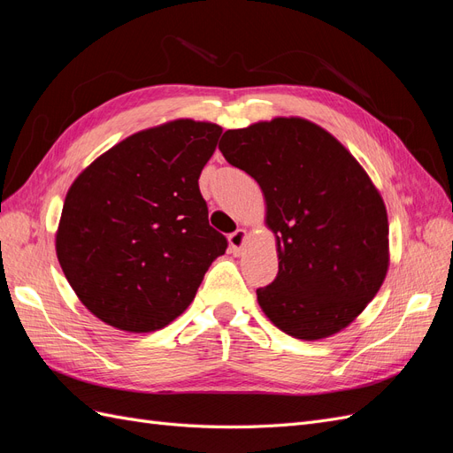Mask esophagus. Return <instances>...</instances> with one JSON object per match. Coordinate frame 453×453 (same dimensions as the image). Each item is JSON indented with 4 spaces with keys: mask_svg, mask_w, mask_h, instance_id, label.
Returning <instances> with one entry per match:
<instances>
[{
    "mask_svg": "<svg viewBox=\"0 0 453 453\" xmlns=\"http://www.w3.org/2000/svg\"><path fill=\"white\" fill-rule=\"evenodd\" d=\"M245 240H248V232H245L243 228H238L236 232H232V234L228 236L230 253H232V255H240L242 250H243Z\"/></svg>",
    "mask_w": 453,
    "mask_h": 453,
    "instance_id": "esophagus-1",
    "label": "esophagus"
}]
</instances>
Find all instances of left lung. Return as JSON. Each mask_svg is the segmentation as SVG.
<instances>
[{"label": "left lung", "instance_id": "8db88e82", "mask_svg": "<svg viewBox=\"0 0 453 453\" xmlns=\"http://www.w3.org/2000/svg\"><path fill=\"white\" fill-rule=\"evenodd\" d=\"M219 149L266 200L280 258L276 280L257 289L266 318L300 340L346 328L389 266L386 203L361 164L334 135L298 117L226 130Z\"/></svg>", "mask_w": 453, "mask_h": 453}]
</instances>
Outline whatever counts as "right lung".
<instances>
[{
  "label": "right lung",
  "instance_id": "right-lung-1",
  "mask_svg": "<svg viewBox=\"0 0 453 453\" xmlns=\"http://www.w3.org/2000/svg\"><path fill=\"white\" fill-rule=\"evenodd\" d=\"M221 132L190 119L142 130L96 158L67 190L58 263L104 323L128 333L166 326L226 251L198 187Z\"/></svg>",
  "mask_w": 453,
  "mask_h": 453
}]
</instances>
